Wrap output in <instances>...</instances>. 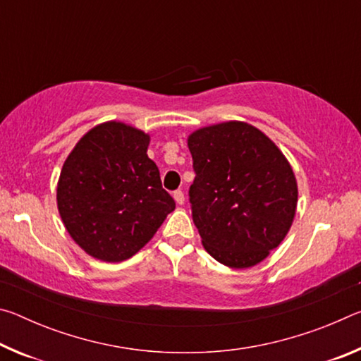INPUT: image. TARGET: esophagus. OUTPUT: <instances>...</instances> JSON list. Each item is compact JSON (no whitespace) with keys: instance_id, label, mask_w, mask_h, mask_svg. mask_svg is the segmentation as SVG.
Returning <instances> with one entry per match:
<instances>
[{"instance_id":"obj_1","label":"esophagus","mask_w":361,"mask_h":361,"mask_svg":"<svg viewBox=\"0 0 361 361\" xmlns=\"http://www.w3.org/2000/svg\"><path fill=\"white\" fill-rule=\"evenodd\" d=\"M173 199H175L176 204L183 205V204H185V192L180 191V189H178V191L173 192Z\"/></svg>"}]
</instances>
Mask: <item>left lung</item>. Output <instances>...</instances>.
Returning <instances> with one entry per match:
<instances>
[{"label": "left lung", "mask_w": 361, "mask_h": 361, "mask_svg": "<svg viewBox=\"0 0 361 361\" xmlns=\"http://www.w3.org/2000/svg\"><path fill=\"white\" fill-rule=\"evenodd\" d=\"M195 172L192 221L213 258L232 269L266 259L293 224L298 183L271 138L240 121L202 127L188 137Z\"/></svg>", "instance_id": "obj_1"}]
</instances>
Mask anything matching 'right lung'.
<instances>
[{
	"label": "right lung",
	"mask_w": 361,
	"mask_h": 361,
	"mask_svg": "<svg viewBox=\"0 0 361 361\" xmlns=\"http://www.w3.org/2000/svg\"><path fill=\"white\" fill-rule=\"evenodd\" d=\"M148 146V133L108 121L66 157L57 183L60 218L71 239L97 259H129L175 210Z\"/></svg>",
	"instance_id": "right-lung-1"
}]
</instances>
